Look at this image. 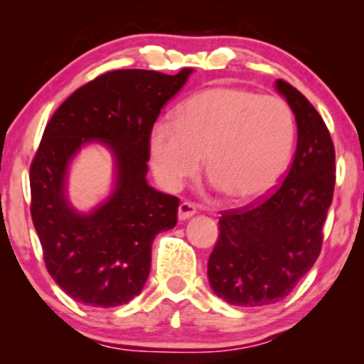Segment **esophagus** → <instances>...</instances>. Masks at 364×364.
Masks as SVG:
<instances>
[{"mask_svg": "<svg viewBox=\"0 0 364 364\" xmlns=\"http://www.w3.org/2000/svg\"><path fill=\"white\" fill-rule=\"evenodd\" d=\"M196 214V205L193 202H181L178 207V217L179 220L190 219L191 215Z\"/></svg>", "mask_w": 364, "mask_h": 364, "instance_id": "obj_1", "label": "esophagus"}]
</instances>
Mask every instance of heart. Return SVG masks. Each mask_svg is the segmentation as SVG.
<instances>
[{
	"label": "heart",
	"mask_w": 364,
	"mask_h": 364,
	"mask_svg": "<svg viewBox=\"0 0 364 364\" xmlns=\"http://www.w3.org/2000/svg\"><path fill=\"white\" fill-rule=\"evenodd\" d=\"M296 121L286 101L235 87L198 92L150 132V161L159 181L178 190L205 168L214 185L236 200L260 196L289 162Z\"/></svg>",
	"instance_id": "heart-1"
}]
</instances>
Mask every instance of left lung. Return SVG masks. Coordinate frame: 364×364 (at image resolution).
<instances>
[{"mask_svg": "<svg viewBox=\"0 0 364 364\" xmlns=\"http://www.w3.org/2000/svg\"><path fill=\"white\" fill-rule=\"evenodd\" d=\"M296 116L298 145L286 179L272 193L224 210L207 263L208 282L225 303H279L318 258L336 186V150L318 111L298 89L277 80Z\"/></svg>", "mask_w": 364, "mask_h": 364, "instance_id": "left-lung-1", "label": "left lung"}]
</instances>
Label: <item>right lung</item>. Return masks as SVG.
I'll list each match as a JSON object with an SVG mask.
<instances>
[{"label":"right lung","mask_w":364,"mask_h":364,"mask_svg":"<svg viewBox=\"0 0 364 364\" xmlns=\"http://www.w3.org/2000/svg\"><path fill=\"white\" fill-rule=\"evenodd\" d=\"M191 72H107L75 90L46 124L31 164V215L46 269L75 301H132L149 277L152 241L176 225L179 200L147 183L149 140L162 106ZM92 139L110 147L117 181L109 199L82 215L65 198V173Z\"/></svg>","instance_id":"1"}]
</instances>
